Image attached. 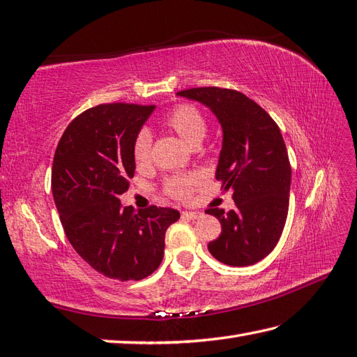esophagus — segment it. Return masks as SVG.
Instances as JSON below:
<instances>
[{"label":"esophagus","instance_id":"esophagus-1","mask_svg":"<svg viewBox=\"0 0 357 357\" xmlns=\"http://www.w3.org/2000/svg\"><path fill=\"white\" fill-rule=\"evenodd\" d=\"M181 216H183V218H185V220H199V218H202V212H183L181 213Z\"/></svg>","mask_w":357,"mask_h":357}]
</instances>
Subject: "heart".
I'll list each match as a JSON object with an SVG mask.
<instances>
[{"instance_id": "1", "label": "heart", "mask_w": 357, "mask_h": 357, "mask_svg": "<svg viewBox=\"0 0 357 357\" xmlns=\"http://www.w3.org/2000/svg\"><path fill=\"white\" fill-rule=\"evenodd\" d=\"M164 123L172 128L188 145H198L206 136L207 121L201 109L190 103H178L167 111ZM151 135L149 130H141L132 139L131 156L137 169H144L151 160ZM202 184L199 173L176 174L165 179L164 192L176 201L190 199L193 192Z\"/></svg>"}]
</instances>
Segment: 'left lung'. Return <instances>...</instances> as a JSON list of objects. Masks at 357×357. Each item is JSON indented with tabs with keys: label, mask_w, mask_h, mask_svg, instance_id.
I'll use <instances>...</instances> for the list:
<instances>
[{
	"label": "left lung",
	"mask_w": 357,
	"mask_h": 357,
	"mask_svg": "<svg viewBox=\"0 0 357 357\" xmlns=\"http://www.w3.org/2000/svg\"><path fill=\"white\" fill-rule=\"evenodd\" d=\"M178 94L207 105L222 127L216 181L225 192L232 188L235 208L206 211L221 222L208 252L229 266H250L274 250L288 216L291 164L280 128L240 91L199 86Z\"/></svg>",
	"instance_id": "8db88e82"
}]
</instances>
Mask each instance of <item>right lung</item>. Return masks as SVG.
Masks as SVG:
<instances>
[{"label":"right lung","instance_id":"right-lung-1","mask_svg":"<svg viewBox=\"0 0 357 357\" xmlns=\"http://www.w3.org/2000/svg\"><path fill=\"white\" fill-rule=\"evenodd\" d=\"M156 105L102 103L68 125L52 162V195L63 230L91 268L114 280H142L164 257L174 208L135 212L121 204L135 174L132 139Z\"/></svg>","mask_w":357,"mask_h":357}]
</instances>
